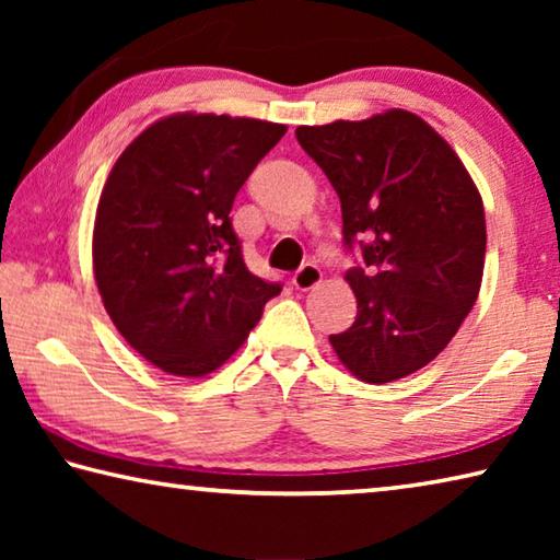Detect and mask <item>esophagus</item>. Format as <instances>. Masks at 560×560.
I'll list each match as a JSON object with an SVG mask.
<instances>
[{
    "mask_svg": "<svg viewBox=\"0 0 560 560\" xmlns=\"http://www.w3.org/2000/svg\"><path fill=\"white\" fill-rule=\"evenodd\" d=\"M320 279H324V273H320V269L316 267V264H303V267L293 273V287H296L299 291H308V289H314V287H318L320 283Z\"/></svg>",
    "mask_w": 560,
    "mask_h": 560,
    "instance_id": "obj_1",
    "label": "esophagus"
}]
</instances>
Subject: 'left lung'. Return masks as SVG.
<instances>
[{"instance_id":"obj_1","label":"left lung","mask_w":560,"mask_h":560,"mask_svg":"<svg viewBox=\"0 0 560 560\" xmlns=\"http://www.w3.org/2000/svg\"><path fill=\"white\" fill-rule=\"evenodd\" d=\"M296 138L340 197L346 246L363 249L346 273L355 324L330 346L373 385L420 371L479 296L487 222L477 185L447 140L402 108L299 126Z\"/></svg>"}]
</instances>
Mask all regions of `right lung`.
<instances>
[{"label": "right lung", "mask_w": 560, "mask_h": 560, "mask_svg": "<svg viewBox=\"0 0 560 560\" xmlns=\"http://www.w3.org/2000/svg\"><path fill=\"white\" fill-rule=\"evenodd\" d=\"M283 132L281 122L175 113L113 165L93 224V273L120 336L160 371H217L281 293L246 269L230 212Z\"/></svg>", "instance_id": "right-lung-1"}]
</instances>
